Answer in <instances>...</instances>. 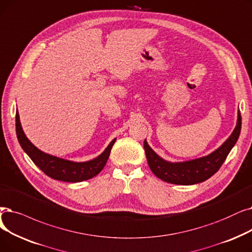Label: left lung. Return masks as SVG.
I'll return each instance as SVG.
<instances>
[{
    "label": "left lung",
    "instance_id": "obj_1",
    "mask_svg": "<svg viewBox=\"0 0 252 252\" xmlns=\"http://www.w3.org/2000/svg\"><path fill=\"white\" fill-rule=\"evenodd\" d=\"M241 125L242 119L239 111L234 132L220 148L207 157L183 162H170L162 159L144 140V149L149 168L157 177L168 183L190 185L203 182L220 170L229 151L236 144L241 132Z\"/></svg>",
    "mask_w": 252,
    "mask_h": 252
}]
</instances>
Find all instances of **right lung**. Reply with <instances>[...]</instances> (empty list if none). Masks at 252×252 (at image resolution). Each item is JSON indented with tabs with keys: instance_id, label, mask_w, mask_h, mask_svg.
<instances>
[{
	"instance_id": "obj_1",
	"label": "right lung",
	"mask_w": 252,
	"mask_h": 252,
	"mask_svg": "<svg viewBox=\"0 0 252 252\" xmlns=\"http://www.w3.org/2000/svg\"><path fill=\"white\" fill-rule=\"evenodd\" d=\"M15 123L19 144L35 165L52 179L65 182H80L96 176L105 167L110 156L111 148L116 141V139L112 140L105 151L96 158L84 162H74L47 155L32 145L21 127L18 112H16Z\"/></svg>"
}]
</instances>
